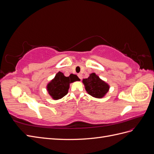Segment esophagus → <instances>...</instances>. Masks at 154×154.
Returning <instances> with one entry per match:
<instances>
[{
  "label": "esophagus",
  "mask_w": 154,
  "mask_h": 154,
  "mask_svg": "<svg viewBox=\"0 0 154 154\" xmlns=\"http://www.w3.org/2000/svg\"><path fill=\"white\" fill-rule=\"evenodd\" d=\"M78 78L80 79V80H82V74H78Z\"/></svg>",
  "instance_id": "1"
}]
</instances>
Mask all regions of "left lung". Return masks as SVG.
<instances>
[{
  "label": "left lung",
  "mask_w": 154,
  "mask_h": 154,
  "mask_svg": "<svg viewBox=\"0 0 154 154\" xmlns=\"http://www.w3.org/2000/svg\"><path fill=\"white\" fill-rule=\"evenodd\" d=\"M83 83L88 94L97 98L103 97L109 89V85L95 73H92L88 78L83 79Z\"/></svg>",
  "instance_id": "1"
}]
</instances>
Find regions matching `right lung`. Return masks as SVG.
<instances>
[{
  "label": "right lung",
  "instance_id": "obj_1",
  "mask_svg": "<svg viewBox=\"0 0 154 154\" xmlns=\"http://www.w3.org/2000/svg\"><path fill=\"white\" fill-rule=\"evenodd\" d=\"M80 80L75 74H71L66 77L61 72H58L53 80L48 85V91L54 100H59L68 93L69 84L72 82Z\"/></svg>",
  "mask_w": 154,
  "mask_h": 154
}]
</instances>
